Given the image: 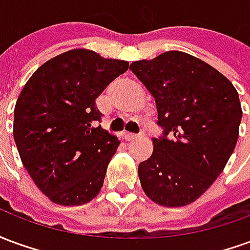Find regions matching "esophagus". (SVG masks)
<instances>
[{"instance_id":"obj_1","label":"esophagus","mask_w":250,"mask_h":250,"mask_svg":"<svg viewBox=\"0 0 250 250\" xmlns=\"http://www.w3.org/2000/svg\"><path fill=\"white\" fill-rule=\"evenodd\" d=\"M143 135H145L143 132H141V134H127V135H125V139H127V141H134V139H138V138H141V136Z\"/></svg>"}]
</instances>
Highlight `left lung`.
<instances>
[{"label":"left lung","instance_id":"left-lung-1","mask_svg":"<svg viewBox=\"0 0 250 250\" xmlns=\"http://www.w3.org/2000/svg\"><path fill=\"white\" fill-rule=\"evenodd\" d=\"M130 69L155 99L163 130L138 168L142 188L162 206L191 204L234 151L242 118L236 88L208 62L179 51L134 62Z\"/></svg>","mask_w":250,"mask_h":250}]
</instances>
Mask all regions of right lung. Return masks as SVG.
<instances>
[{
  "instance_id": "obj_1",
  "label": "right lung",
  "mask_w": 250,
  "mask_h": 250,
  "mask_svg": "<svg viewBox=\"0 0 250 250\" xmlns=\"http://www.w3.org/2000/svg\"><path fill=\"white\" fill-rule=\"evenodd\" d=\"M128 69L87 49L53 57L30 76L14 107L13 136L26 171L52 202L77 206L103 186L119 139L98 125L96 98Z\"/></svg>"
}]
</instances>
